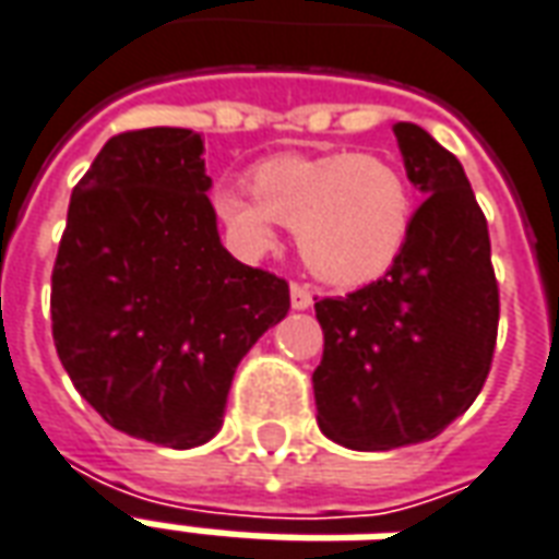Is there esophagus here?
I'll list each match as a JSON object with an SVG mask.
<instances>
[{"instance_id": "1", "label": "esophagus", "mask_w": 559, "mask_h": 559, "mask_svg": "<svg viewBox=\"0 0 559 559\" xmlns=\"http://www.w3.org/2000/svg\"><path fill=\"white\" fill-rule=\"evenodd\" d=\"M311 290L308 287H302V284H293L290 287V305L296 308V311H305V308H311Z\"/></svg>"}]
</instances>
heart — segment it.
Wrapping results in <instances>:
<instances>
[{
	"label": "heart",
	"instance_id": "b5f03b06",
	"mask_svg": "<svg viewBox=\"0 0 559 559\" xmlns=\"http://www.w3.org/2000/svg\"><path fill=\"white\" fill-rule=\"evenodd\" d=\"M215 215L245 257L290 227L305 269L332 287L371 284L399 263L413 227V191L395 160L371 152L275 155L251 173V194L221 185Z\"/></svg>",
	"mask_w": 559,
	"mask_h": 559
}]
</instances>
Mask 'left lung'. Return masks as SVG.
<instances>
[{
	"mask_svg": "<svg viewBox=\"0 0 559 559\" xmlns=\"http://www.w3.org/2000/svg\"><path fill=\"white\" fill-rule=\"evenodd\" d=\"M395 138L425 194L407 248L380 281L314 302L317 425L356 452L425 443L467 411L500 320L488 221L461 160L413 122H399Z\"/></svg>",
	"mask_w": 559,
	"mask_h": 559,
	"instance_id": "1",
	"label": "left lung"
}]
</instances>
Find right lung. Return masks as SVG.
<instances>
[{"instance_id": "right-lung-1", "label": "right lung", "mask_w": 559, "mask_h": 559, "mask_svg": "<svg viewBox=\"0 0 559 559\" xmlns=\"http://www.w3.org/2000/svg\"><path fill=\"white\" fill-rule=\"evenodd\" d=\"M203 140L143 128L80 179L53 266L56 353L107 425L191 449L224 421L236 365L290 308L287 281L221 245Z\"/></svg>"}]
</instances>
